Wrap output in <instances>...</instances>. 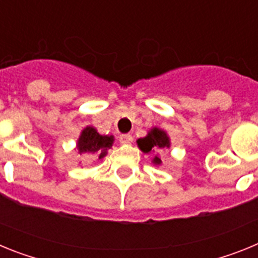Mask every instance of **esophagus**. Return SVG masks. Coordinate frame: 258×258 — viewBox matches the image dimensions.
<instances>
[{
	"mask_svg": "<svg viewBox=\"0 0 258 258\" xmlns=\"http://www.w3.org/2000/svg\"><path fill=\"white\" fill-rule=\"evenodd\" d=\"M118 141H120L121 145H129L133 141V137L131 134H121V136L118 137Z\"/></svg>",
	"mask_w": 258,
	"mask_h": 258,
	"instance_id": "obj_1",
	"label": "esophagus"
}]
</instances>
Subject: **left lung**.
I'll use <instances>...</instances> for the list:
<instances>
[{
	"instance_id": "8db88e82",
	"label": "left lung",
	"mask_w": 258,
	"mask_h": 258,
	"mask_svg": "<svg viewBox=\"0 0 258 258\" xmlns=\"http://www.w3.org/2000/svg\"><path fill=\"white\" fill-rule=\"evenodd\" d=\"M137 146L145 154H151L155 152V156L152 157L151 163L154 165H160L161 159L157 152L164 151V150L169 149L170 147V138L164 129L160 127H151L147 133V136L137 140Z\"/></svg>"
}]
</instances>
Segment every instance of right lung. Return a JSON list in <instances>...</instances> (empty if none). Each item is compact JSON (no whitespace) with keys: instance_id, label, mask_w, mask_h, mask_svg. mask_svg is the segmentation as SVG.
Returning <instances> with one entry per match:
<instances>
[{"instance_id":"add662e5","label":"right lung","mask_w":258,"mask_h":258,"mask_svg":"<svg viewBox=\"0 0 258 258\" xmlns=\"http://www.w3.org/2000/svg\"><path fill=\"white\" fill-rule=\"evenodd\" d=\"M113 136H102L94 126L84 127L76 142L77 154H89L102 160L113 146Z\"/></svg>"}]
</instances>
